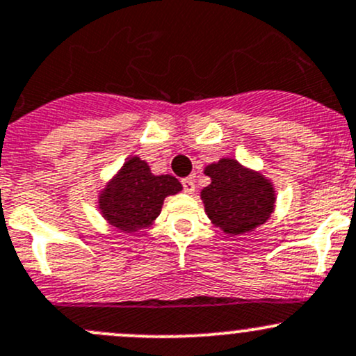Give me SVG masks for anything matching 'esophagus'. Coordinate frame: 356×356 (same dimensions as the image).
<instances>
[{
  "instance_id": "34e87169",
  "label": "esophagus",
  "mask_w": 356,
  "mask_h": 356,
  "mask_svg": "<svg viewBox=\"0 0 356 356\" xmlns=\"http://www.w3.org/2000/svg\"><path fill=\"white\" fill-rule=\"evenodd\" d=\"M182 187H184V191H186L187 194H193L194 191H196V184H194L193 177L182 179Z\"/></svg>"
}]
</instances>
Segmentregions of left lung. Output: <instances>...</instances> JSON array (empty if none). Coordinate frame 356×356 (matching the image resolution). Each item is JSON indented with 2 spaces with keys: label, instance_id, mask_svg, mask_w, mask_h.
Wrapping results in <instances>:
<instances>
[{
  "label": "left lung",
  "instance_id": "obj_1",
  "mask_svg": "<svg viewBox=\"0 0 356 356\" xmlns=\"http://www.w3.org/2000/svg\"><path fill=\"white\" fill-rule=\"evenodd\" d=\"M204 174L211 179L201 191L204 211L222 233L243 235L268 221L275 209L270 179L228 157L206 165Z\"/></svg>",
  "mask_w": 356,
  "mask_h": 356
}]
</instances>
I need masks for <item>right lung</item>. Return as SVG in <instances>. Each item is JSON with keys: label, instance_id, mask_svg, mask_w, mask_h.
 I'll use <instances>...</instances> for the list:
<instances>
[{"label": "right lung", "instance_id": "right-lung-1", "mask_svg": "<svg viewBox=\"0 0 356 356\" xmlns=\"http://www.w3.org/2000/svg\"><path fill=\"white\" fill-rule=\"evenodd\" d=\"M181 191L182 184L174 175H154L145 160L134 155L99 191L97 208L109 225L135 233L154 225L163 199Z\"/></svg>", "mask_w": 356, "mask_h": 356}]
</instances>
